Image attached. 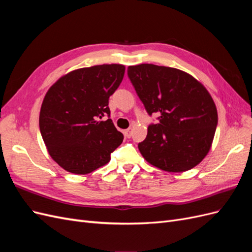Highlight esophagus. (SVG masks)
I'll use <instances>...</instances> for the list:
<instances>
[{
	"label": "esophagus",
	"mask_w": 252,
	"mask_h": 252,
	"mask_svg": "<svg viewBox=\"0 0 252 252\" xmlns=\"http://www.w3.org/2000/svg\"><path fill=\"white\" fill-rule=\"evenodd\" d=\"M131 134H132V129L131 128H128L124 131V135L126 136V138H130Z\"/></svg>",
	"instance_id": "1"
}]
</instances>
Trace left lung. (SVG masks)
I'll return each instance as SVG.
<instances>
[{"mask_svg": "<svg viewBox=\"0 0 252 252\" xmlns=\"http://www.w3.org/2000/svg\"><path fill=\"white\" fill-rule=\"evenodd\" d=\"M128 77L145 108L158 113L139 144L143 158L168 172H184L208 155L218 124L212 96L191 74L177 68L140 64L128 67Z\"/></svg>", "mask_w": 252, "mask_h": 252, "instance_id": "8db88e82", "label": "left lung"}]
</instances>
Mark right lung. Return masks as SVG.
I'll list each match as a JSON object with an SVG mask.
<instances>
[{
    "instance_id": "obj_1",
    "label": "right lung",
    "mask_w": 252,
    "mask_h": 252,
    "mask_svg": "<svg viewBox=\"0 0 252 252\" xmlns=\"http://www.w3.org/2000/svg\"><path fill=\"white\" fill-rule=\"evenodd\" d=\"M125 66L103 64L62 75L44 96L40 130L49 156L74 174H88L107 164L124 136L110 116L109 96L123 80Z\"/></svg>"
}]
</instances>
